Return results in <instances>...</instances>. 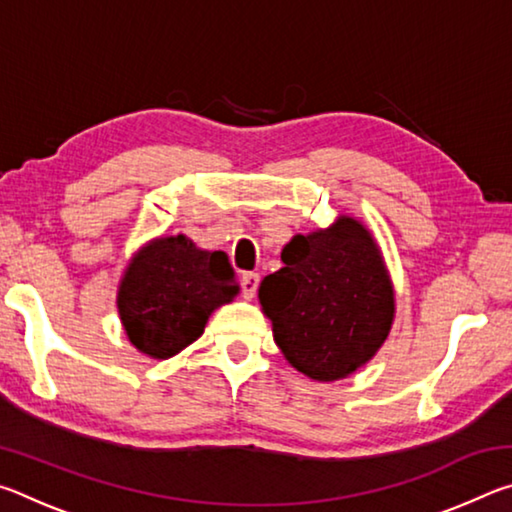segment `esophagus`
I'll return each instance as SVG.
<instances>
[{"instance_id":"34e87169","label":"esophagus","mask_w":512,"mask_h":512,"mask_svg":"<svg viewBox=\"0 0 512 512\" xmlns=\"http://www.w3.org/2000/svg\"><path fill=\"white\" fill-rule=\"evenodd\" d=\"M259 287V275L257 273H244L241 275V296L246 300H253Z\"/></svg>"}]
</instances>
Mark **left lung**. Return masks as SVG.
Instances as JSON below:
<instances>
[{
	"label": "left lung",
	"instance_id": "8db88e82",
	"mask_svg": "<svg viewBox=\"0 0 512 512\" xmlns=\"http://www.w3.org/2000/svg\"><path fill=\"white\" fill-rule=\"evenodd\" d=\"M282 262L259 284V305L291 366L336 381L375 357L391 332L395 293L366 225L339 216L325 230L293 237Z\"/></svg>",
	"mask_w": 512,
	"mask_h": 512
}]
</instances>
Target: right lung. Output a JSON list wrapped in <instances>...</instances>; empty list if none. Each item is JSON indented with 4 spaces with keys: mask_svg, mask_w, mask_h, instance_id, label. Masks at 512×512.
Here are the masks:
<instances>
[{
    "mask_svg": "<svg viewBox=\"0 0 512 512\" xmlns=\"http://www.w3.org/2000/svg\"><path fill=\"white\" fill-rule=\"evenodd\" d=\"M239 293L221 250H201L185 235L153 239L119 282L117 309L128 341L146 357L169 359L203 334L216 307Z\"/></svg>",
    "mask_w": 512,
    "mask_h": 512,
    "instance_id": "1",
    "label": "right lung"
}]
</instances>
